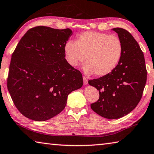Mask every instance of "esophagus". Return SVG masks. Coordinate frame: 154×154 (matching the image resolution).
<instances>
[{"label":"esophagus","mask_w":154,"mask_h":154,"mask_svg":"<svg viewBox=\"0 0 154 154\" xmlns=\"http://www.w3.org/2000/svg\"><path fill=\"white\" fill-rule=\"evenodd\" d=\"M83 83H84V85H88V79H87L85 77H83Z\"/></svg>","instance_id":"obj_1"}]
</instances>
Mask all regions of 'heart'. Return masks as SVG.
I'll use <instances>...</instances> for the list:
<instances>
[{"mask_svg":"<svg viewBox=\"0 0 154 154\" xmlns=\"http://www.w3.org/2000/svg\"><path fill=\"white\" fill-rule=\"evenodd\" d=\"M123 48L116 35L97 32H85L77 36L76 41L69 40L64 46L66 60L77 66L85 59L83 71L104 77L112 72L121 59Z\"/></svg>","mask_w":154,"mask_h":154,"instance_id":"obj_1","label":"heart"}]
</instances>
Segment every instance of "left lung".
I'll return each mask as SVG.
<instances>
[{"label": "left lung", "instance_id": "obj_1", "mask_svg": "<svg viewBox=\"0 0 154 154\" xmlns=\"http://www.w3.org/2000/svg\"><path fill=\"white\" fill-rule=\"evenodd\" d=\"M112 30L122 42L121 59L111 73L88 83L100 94L99 100L91 104L92 110L104 118L118 119L131 112L140 102L147 70L143 53L133 35L119 27Z\"/></svg>", "mask_w": 154, "mask_h": 154}]
</instances>
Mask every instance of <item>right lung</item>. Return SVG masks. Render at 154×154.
Segmentation results:
<instances>
[{
	"mask_svg": "<svg viewBox=\"0 0 154 154\" xmlns=\"http://www.w3.org/2000/svg\"><path fill=\"white\" fill-rule=\"evenodd\" d=\"M72 31L38 26L29 29L11 57L7 88L24 116L44 121L65 108L68 95L83 85L81 72L65 58Z\"/></svg>",
	"mask_w": 154,
	"mask_h": 154,
	"instance_id": "obj_1",
	"label": "right lung"
}]
</instances>
